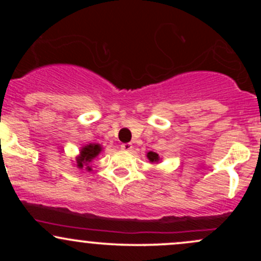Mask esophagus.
<instances>
[{
    "instance_id": "34e87169",
    "label": "esophagus",
    "mask_w": 261,
    "mask_h": 261,
    "mask_svg": "<svg viewBox=\"0 0 261 261\" xmlns=\"http://www.w3.org/2000/svg\"><path fill=\"white\" fill-rule=\"evenodd\" d=\"M121 149H122V151L130 152L131 149H133V145H131V143H122V145H121Z\"/></svg>"
}]
</instances>
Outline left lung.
<instances>
[{
	"instance_id": "8db88e82",
	"label": "left lung",
	"mask_w": 261,
	"mask_h": 261,
	"mask_svg": "<svg viewBox=\"0 0 261 261\" xmlns=\"http://www.w3.org/2000/svg\"><path fill=\"white\" fill-rule=\"evenodd\" d=\"M146 155H147V160H148L149 162H151V163H153V164L160 163V162L162 161L160 155L155 153V152L149 151V152H147V154H146Z\"/></svg>"
}]
</instances>
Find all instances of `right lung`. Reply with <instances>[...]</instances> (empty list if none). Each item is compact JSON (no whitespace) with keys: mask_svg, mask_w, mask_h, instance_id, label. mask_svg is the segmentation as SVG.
<instances>
[{"mask_svg":"<svg viewBox=\"0 0 261 261\" xmlns=\"http://www.w3.org/2000/svg\"><path fill=\"white\" fill-rule=\"evenodd\" d=\"M101 151H103V146L99 145V143H88V145L81 147L80 153L76 157V161H74L73 164L81 170L86 169L91 172L92 161L95 157H98Z\"/></svg>","mask_w":261,"mask_h":261,"instance_id":"add662e5","label":"right lung"}]
</instances>
